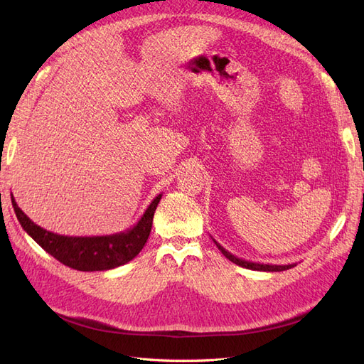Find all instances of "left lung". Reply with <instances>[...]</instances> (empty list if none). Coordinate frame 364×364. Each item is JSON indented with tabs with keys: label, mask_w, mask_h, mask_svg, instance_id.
Masks as SVG:
<instances>
[{
	"label": "left lung",
	"mask_w": 364,
	"mask_h": 364,
	"mask_svg": "<svg viewBox=\"0 0 364 364\" xmlns=\"http://www.w3.org/2000/svg\"><path fill=\"white\" fill-rule=\"evenodd\" d=\"M213 241L217 245L218 250L222 252L229 261H232L234 264H237V266H241V267H245V269L258 270V272H282V270H289V269L296 266L294 262L293 264H285V266H277V264H259V262H252V261L241 259V258H237L235 255H232V253H230V252H228L223 246H220L214 238H213Z\"/></svg>",
	"instance_id": "1"
}]
</instances>
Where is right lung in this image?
<instances>
[{
    "instance_id": "1",
    "label": "right lung",
    "mask_w": 364,
    "mask_h": 364,
    "mask_svg": "<svg viewBox=\"0 0 364 364\" xmlns=\"http://www.w3.org/2000/svg\"><path fill=\"white\" fill-rule=\"evenodd\" d=\"M161 197L162 194L153 199L134 228L127 229L126 232L102 237H68L50 232V230L33 223L21 211L14 196L12 205L21 226L51 257L75 270L100 272L123 266L134 259L144 247Z\"/></svg>"
}]
</instances>
